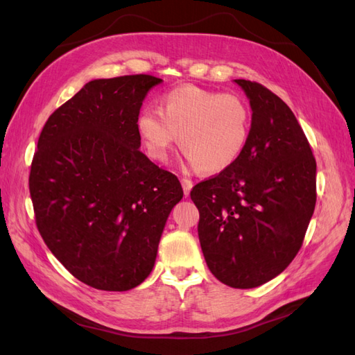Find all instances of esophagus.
Listing matches in <instances>:
<instances>
[{
    "label": "esophagus",
    "mask_w": 355,
    "mask_h": 355,
    "mask_svg": "<svg viewBox=\"0 0 355 355\" xmlns=\"http://www.w3.org/2000/svg\"><path fill=\"white\" fill-rule=\"evenodd\" d=\"M180 182H182V187H184L185 196H189V191H191V188H192V180L188 179V178H182Z\"/></svg>",
    "instance_id": "34e87169"
}]
</instances>
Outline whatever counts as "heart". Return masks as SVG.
I'll return each mask as SVG.
<instances>
[{"mask_svg":"<svg viewBox=\"0 0 355 355\" xmlns=\"http://www.w3.org/2000/svg\"><path fill=\"white\" fill-rule=\"evenodd\" d=\"M136 127L154 159L166 161L179 137L192 168L219 173L241 157L249 142L252 110L237 93L182 85L161 96L158 110L139 112Z\"/></svg>","mask_w":355,"mask_h":355,"instance_id":"1","label":"heart"}]
</instances>
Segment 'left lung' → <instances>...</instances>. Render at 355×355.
I'll return each instance as SVG.
<instances>
[{
	"mask_svg": "<svg viewBox=\"0 0 355 355\" xmlns=\"http://www.w3.org/2000/svg\"><path fill=\"white\" fill-rule=\"evenodd\" d=\"M250 99V137L227 170L191 191L211 274L252 288L283 272L302 247L317 200L315 158L292 110L265 85L235 80Z\"/></svg>",
	"mask_w": 355,
	"mask_h": 355,
	"instance_id": "left-lung-1",
	"label": "left lung"
}]
</instances>
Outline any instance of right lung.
<instances>
[{
	"label": "right lung",
	"instance_id": "add662e5",
	"mask_svg": "<svg viewBox=\"0 0 355 355\" xmlns=\"http://www.w3.org/2000/svg\"><path fill=\"white\" fill-rule=\"evenodd\" d=\"M161 78L93 80L53 112L32 158L35 223L58 261L80 282L124 292L151 274L179 179L139 146L136 120Z\"/></svg>",
	"mask_w": 355,
	"mask_h": 355
}]
</instances>
